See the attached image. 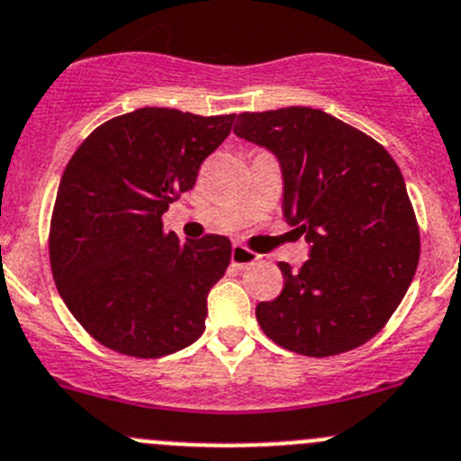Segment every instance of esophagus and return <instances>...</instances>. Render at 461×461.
<instances>
[{
  "mask_svg": "<svg viewBox=\"0 0 461 461\" xmlns=\"http://www.w3.org/2000/svg\"><path fill=\"white\" fill-rule=\"evenodd\" d=\"M258 258H261V257H258L257 252L243 248V245H234V248H231V266L248 267V266H254Z\"/></svg>",
  "mask_w": 461,
  "mask_h": 461,
  "instance_id": "obj_1",
  "label": "esophagus"
}]
</instances>
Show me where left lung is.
<instances>
[{
    "label": "left lung",
    "instance_id": "left-lung-1",
    "mask_svg": "<svg viewBox=\"0 0 461 461\" xmlns=\"http://www.w3.org/2000/svg\"><path fill=\"white\" fill-rule=\"evenodd\" d=\"M234 132L276 155L284 216L311 243L284 290L257 306L263 333L294 354L326 358L372 339L417 272L419 225L392 155L312 107L239 114Z\"/></svg>",
    "mask_w": 461,
    "mask_h": 461
}]
</instances>
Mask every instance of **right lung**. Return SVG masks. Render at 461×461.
I'll return each mask as SVG.
<instances>
[{
  "label": "right lung",
  "instance_id": "1",
  "mask_svg": "<svg viewBox=\"0 0 461 461\" xmlns=\"http://www.w3.org/2000/svg\"><path fill=\"white\" fill-rule=\"evenodd\" d=\"M236 114L140 107L101 123L62 173L49 258L62 302L107 349L176 354L203 335L207 294L231 258L227 236L182 243L162 213L194 189Z\"/></svg>",
  "mask_w": 461,
  "mask_h": 461
}]
</instances>
